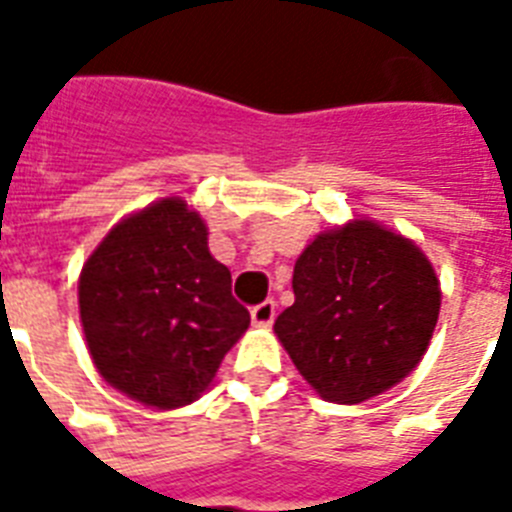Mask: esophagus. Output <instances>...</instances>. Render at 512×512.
Wrapping results in <instances>:
<instances>
[{
	"label": "esophagus",
	"instance_id": "esophagus-1",
	"mask_svg": "<svg viewBox=\"0 0 512 512\" xmlns=\"http://www.w3.org/2000/svg\"><path fill=\"white\" fill-rule=\"evenodd\" d=\"M273 319H276V303L273 300H263V303L252 308V321L257 327H271Z\"/></svg>",
	"mask_w": 512,
	"mask_h": 512
}]
</instances>
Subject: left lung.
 <instances>
[{"mask_svg": "<svg viewBox=\"0 0 512 512\" xmlns=\"http://www.w3.org/2000/svg\"><path fill=\"white\" fill-rule=\"evenodd\" d=\"M295 303L273 332L324 401L361 404L428 350L441 287L422 249L374 220L319 233L297 257Z\"/></svg>", "mask_w": 512, "mask_h": 512, "instance_id": "1", "label": "left lung"}]
</instances>
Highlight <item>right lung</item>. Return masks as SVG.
I'll return each mask as SVG.
<instances>
[{"label": "right lung", "instance_id": "right-lung-1", "mask_svg": "<svg viewBox=\"0 0 512 512\" xmlns=\"http://www.w3.org/2000/svg\"><path fill=\"white\" fill-rule=\"evenodd\" d=\"M79 316L100 377L154 409L196 401L249 327L207 225L177 196L108 231L79 276Z\"/></svg>", "mask_w": 512, "mask_h": 512}]
</instances>
